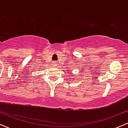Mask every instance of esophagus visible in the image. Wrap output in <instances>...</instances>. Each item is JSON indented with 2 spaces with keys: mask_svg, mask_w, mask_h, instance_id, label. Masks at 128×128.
Segmentation results:
<instances>
[{
  "mask_svg": "<svg viewBox=\"0 0 128 128\" xmlns=\"http://www.w3.org/2000/svg\"><path fill=\"white\" fill-rule=\"evenodd\" d=\"M54 65H55V64H54Z\"/></svg>",
  "mask_w": 128,
  "mask_h": 128,
  "instance_id": "obj_1",
  "label": "esophagus"
}]
</instances>
